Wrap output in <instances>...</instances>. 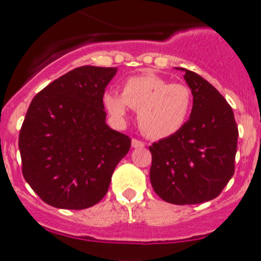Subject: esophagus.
I'll return each instance as SVG.
<instances>
[{
  "instance_id": "esophagus-1",
  "label": "esophagus",
  "mask_w": 261,
  "mask_h": 261,
  "mask_svg": "<svg viewBox=\"0 0 261 261\" xmlns=\"http://www.w3.org/2000/svg\"><path fill=\"white\" fill-rule=\"evenodd\" d=\"M144 146H145L144 142L137 140V138H133L132 140V147H135V149H137V147H144Z\"/></svg>"
}]
</instances>
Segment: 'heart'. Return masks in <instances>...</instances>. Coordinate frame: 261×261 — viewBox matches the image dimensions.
Instances as JSON below:
<instances>
[{
    "label": "heart",
    "instance_id": "1",
    "mask_svg": "<svg viewBox=\"0 0 261 261\" xmlns=\"http://www.w3.org/2000/svg\"><path fill=\"white\" fill-rule=\"evenodd\" d=\"M103 105L114 119H125L128 108L138 112V125L150 138H165L183 128L192 110V93L183 84H171L155 74L124 82L123 93L106 91Z\"/></svg>",
    "mask_w": 261,
    "mask_h": 261
}]
</instances>
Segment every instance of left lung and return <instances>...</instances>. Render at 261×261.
Returning <instances> with one entry per match:
<instances>
[{
	"label": "left lung",
	"mask_w": 261,
	"mask_h": 261,
	"mask_svg": "<svg viewBox=\"0 0 261 261\" xmlns=\"http://www.w3.org/2000/svg\"><path fill=\"white\" fill-rule=\"evenodd\" d=\"M181 70L192 91V112L183 128L149 146L150 181L154 192L170 204H201L216 199L234 175L238 126L216 87Z\"/></svg>",
	"instance_id": "8db88e82"
}]
</instances>
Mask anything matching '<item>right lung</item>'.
<instances>
[{"label": "right lung", "instance_id": "right-lung-1", "mask_svg": "<svg viewBox=\"0 0 261 261\" xmlns=\"http://www.w3.org/2000/svg\"><path fill=\"white\" fill-rule=\"evenodd\" d=\"M116 68L80 66L36 94L19 132L23 176L50 206L86 209L106 196L130 138L106 124Z\"/></svg>", "mask_w": 261, "mask_h": 261}]
</instances>
